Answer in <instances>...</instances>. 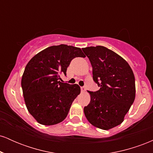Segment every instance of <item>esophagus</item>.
Returning <instances> with one entry per match:
<instances>
[{"label": "esophagus", "instance_id": "esophagus-1", "mask_svg": "<svg viewBox=\"0 0 153 153\" xmlns=\"http://www.w3.org/2000/svg\"><path fill=\"white\" fill-rule=\"evenodd\" d=\"M80 90H81V92L82 93H85V91H86V89H85V88L83 86V87L80 88Z\"/></svg>", "mask_w": 153, "mask_h": 153}]
</instances>
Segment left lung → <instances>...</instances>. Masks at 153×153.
Wrapping results in <instances>:
<instances>
[{
  "label": "left lung",
  "instance_id": "1",
  "mask_svg": "<svg viewBox=\"0 0 153 153\" xmlns=\"http://www.w3.org/2000/svg\"><path fill=\"white\" fill-rule=\"evenodd\" d=\"M93 68V79L100 89L88 91L91 101L84 114L94 127L108 130L122 124L135 99V79L128 62L103 46L82 49Z\"/></svg>",
  "mask_w": 153,
  "mask_h": 153
}]
</instances>
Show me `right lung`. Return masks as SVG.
<instances>
[{
	"mask_svg": "<svg viewBox=\"0 0 153 153\" xmlns=\"http://www.w3.org/2000/svg\"><path fill=\"white\" fill-rule=\"evenodd\" d=\"M85 57L81 49L66 45L51 46L39 52L26 65L22 78L26 106L36 122L54 125L68 116L80 93L77 84L59 81L73 58Z\"/></svg>",
	"mask_w": 153,
	"mask_h": 153,
	"instance_id": "1",
	"label": "right lung"
}]
</instances>
